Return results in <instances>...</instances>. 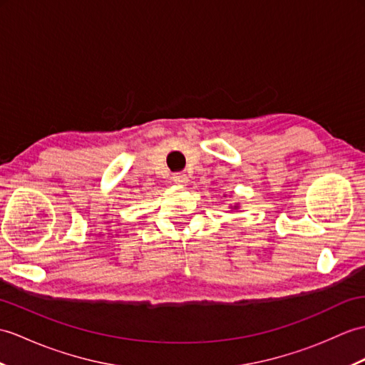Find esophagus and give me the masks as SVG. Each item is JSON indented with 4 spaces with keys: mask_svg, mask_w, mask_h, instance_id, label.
<instances>
[{
    "mask_svg": "<svg viewBox=\"0 0 365 365\" xmlns=\"http://www.w3.org/2000/svg\"><path fill=\"white\" fill-rule=\"evenodd\" d=\"M173 182L177 185H185L186 182H188V177H186V174H174Z\"/></svg>",
    "mask_w": 365,
    "mask_h": 365,
    "instance_id": "34e87169",
    "label": "esophagus"
}]
</instances>
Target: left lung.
<instances>
[{"label":"left lung","mask_w":365,"mask_h":365,"mask_svg":"<svg viewBox=\"0 0 365 365\" xmlns=\"http://www.w3.org/2000/svg\"><path fill=\"white\" fill-rule=\"evenodd\" d=\"M224 197H225V194H224ZM230 208H232V211L233 210H238L240 208V203H235V205H230Z\"/></svg>","instance_id":"1"}]
</instances>
